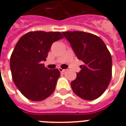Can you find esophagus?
Returning <instances> with one entry per match:
<instances>
[{"label": "esophagus", "instance_id": "34e87169", "mask_svg": "<svg viewBox=\"0 0 126 126\" xmlns=\"http://www.w3.org/2000/svg\"><path fill=\"white\" fill-rule=\"evenodd\" d=\"M59 70L60 72H65L66 71V69H62V68H59Z\"/></svg>", "mask_w": 126, "mask_h": 126}]
</instances>
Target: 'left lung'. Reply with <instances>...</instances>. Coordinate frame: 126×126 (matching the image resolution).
<instances>
[{"label":"left lung","instance_id":"left-lung-1","mask_svg":"<svg viewBox=\"0 0 126 126\" xmlns=\"http://www.w3.org/2000/svg\"><path fill=\"white\" fill-rule=\"evenodd\" d=\"M77 57L84 64L71 82L74 93L84 100H92L103 94L112 76V59L104 42L93 33L84 32H62Z\"/></svg>","mask_w":126,"mask_h":126}]
</instances>
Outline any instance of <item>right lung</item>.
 I'll return each instance as SVG.
<instances>
[{
  "label": "right lung",
  "instance_id": "add662e5",
  "mask_svg": "<svg viewBox=\"0 0 126 126\" xmlns=\"http://www.w3.org/2000/svg\"><path fill=\"white\" fill-rule=\"evenodd\" d=\"M59 32H30L15 45L10 67L15 86L21 94L33 101L44 100L55 91L60 71L44 67L53 42L63 38Z\"/></svg>",
  "mask_w": 126,
  "mask_h": 126
}]
</instances>
